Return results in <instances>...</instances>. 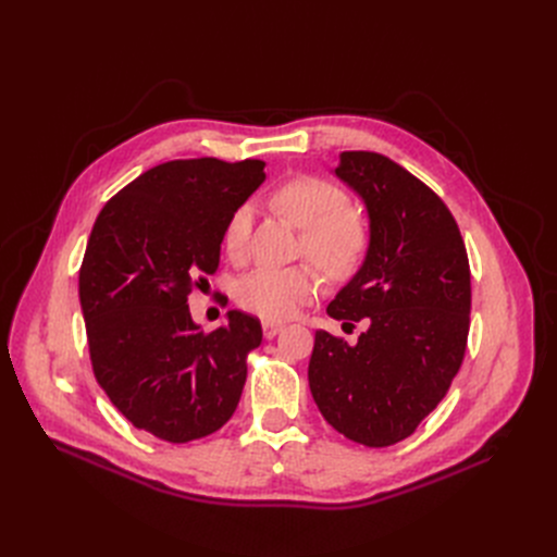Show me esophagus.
Segmentation results:
<instances>
[{"instance_id":"esophagus-1","label":"esophagus","mask_w":557,"mask_h":557,"mask_svg":"<svg viewBox=\"0 0 557 557\" xmlns=\"http://www.w3.org/2000/svg\"><path fill=\"white\" fill-rule=\"evenodd\" d=\"M261 330H263V338H275L284 330V325L282 323H273V320H263Z\"/></svg>"}]
</instances>
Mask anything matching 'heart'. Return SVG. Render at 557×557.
<instances>
[{
	"label": "heart",
	"mask_w": 557,
	"mask_h": 557,
	"mask_svg": "<svg viewBox=\"0 0 557 557\" xmlns=\"http://www.w3.org/2000/svg\"><path fill=\"white\" fill-rule=\"evenodd\" d=\"M273 208L294 225L302 227V250L330 277L352 275L368 250V227L361 214L345 205V194L315 175H296L271 194ZM250 225L248 205H239L227 216L221 244L227 257L244 252ZM318 273L311 263L261 267L234 286V300L242 309L267 318L284 320L296 315L318 290Z\"/></svg>",
	"instance_id": "b5f03b06"
}]
</instances>
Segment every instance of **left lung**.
I'll return each mask as SVG.
<instances>
[{
	"label": "left lung",
	"instance_id": "left-lung-1",
	"mask_svg": "<svg viewBox=\"0 0 557 557\" xmlns=\"http://www.w3.org/2000/svg\"><path fill=\"white\" fill-rule=\"evenodd\" d=\"M334 173L363 200L370 239L327 313L366 330L355 345L315 332L309 388L338 433L388 447L441 404L462 363L470 263L447 205L391 158L343 151Z\"/></svg>",
	"mask_w": 557,
	"mask_h": 557
}]
</instances>
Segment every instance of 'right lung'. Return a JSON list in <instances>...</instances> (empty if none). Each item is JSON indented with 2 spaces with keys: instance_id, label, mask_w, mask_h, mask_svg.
Listing matches in <instances>:
<instances>
[{
  "instance_id": "add662e5",
  "label": "right lung",
  "mask_w": 557,
  "mask_h": 557,
  "mask_svg": "<svg viewBox=\"0 0 557 557\" xmlns=\"http://www.w3.org/2000/svg\"><path fill=\"white\" fill-rule=\"evenodd\" d=\"M267 162L173 160L141 173L99 212L78 273L92 370L133 426L166 443L219 431L246 384L259 320L232 309L205 334L187 298L214 275L234 208L267 181Z\"/></svg>"
}]
</instances>
